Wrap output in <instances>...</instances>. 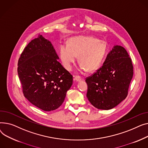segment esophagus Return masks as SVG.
Here are the masks:
<instances>
[{
    "instance_id": "34e87169",
    "label": "esophagus",
    "mask_w": 148,
    "mask_h": 148,
    "mask_svg": "<svg viewBox=\"0 0 148 148\" xmlns=\"http://www.w3.org/2000/svg\"><path fill=\"white\" fill-rule=\"evenodd\" d=\"M73 79H74L75 81H76V82H81V81L82 80V78H81V77H79V76H75V77H74Z\"/></svg>"
}]
</instances>
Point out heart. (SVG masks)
Here are the masks:
<instances>
[{"label":"heart","mask_w":148,"mask_h":148,"mask_svg":"<svg viewBox=\"0 0 148 148\" xmlns=\"http://www.w3.org/2000/svg\"><path fill=\"white\" fill-rule=\"evenodd\" d=\"M108 51L106 43L90 36H76L59 47V55L64 67L72 70L73 64L79 57L81 72L97 71L101 64Z\"/></svg>","instance_id":"b5f03b06"}]
</instances>
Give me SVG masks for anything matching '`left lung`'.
<instances>
[{"mask_svg": "<svg viewBox=\"0 0 148 148\" xmlns=\"http://www.w3.org/2000/svg\"><path fill=\"white\" fill-rule=\"evenodd\" d=\"M133 76L132 60L127 51L120 45H114L103 66L86 79V97L99 109L114 108L127 97Z\"/></svg>", "mask_w": 148, "mask_h": 148, "instance_id": "8db88e82", "label": "left lung"}]
</instances>
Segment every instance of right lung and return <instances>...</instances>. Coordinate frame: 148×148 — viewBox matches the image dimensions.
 Instances as JSON below:
<instances>
[{
    "mask_svg": "<svg viewBox=\"0 0 148 148\" xmlns=\"http://www.w3.org/2000/svg\"><path fill=\"white\" fill-rule=\"evenodd\" d=\"M50 41L42 35L25 48L18 63V74L24 97L44 111L62 105L73 77L58 61Z\"/></svg>",
    "mask_w": 148,
    "mask_h": 148,
    "instance_id": "right-lung-1",
    "label": "right lung"
}]
</instances>
